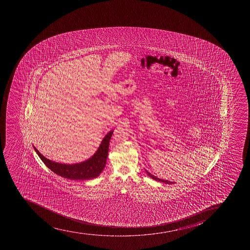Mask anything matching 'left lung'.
Here are the masks:
<instances>
[{
	"label": "left lung",
	"instance_id": "left-lung-1",
	"mask_svg": "<svg viewBox=\"0 0 250 250\" xmlns=\"http://www.w3.org/2000/svg\"><path fill=\"white\" fill-rule=\"evenodd\" d=\"M146 173L148 174L151 178H153L154 180L159 181V182H162V183H167V184H172V182L170 181L164 180V179H160V178H156V176L152 175L151 173H148L147 171H146Z\"/></svg>",
	"mask_w": 250,
	"mask_h": 250
}]
</instances>
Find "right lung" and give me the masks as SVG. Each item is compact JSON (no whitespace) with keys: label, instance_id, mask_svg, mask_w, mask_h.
Returning a JSON list of instances; mask_svg holds the SVG:
<instances>
[{"label":"right lung","instance_id":"1","mask_svg":"<svg viewBox=\"0 0 250 250\" xmlns=\"http://www.w3.org/2000/svg\"><path fill=\"white\" fill-rule=\"evenodd\" d=\"M112 134H113V130H111L106 134L104 140L102 141L96 153L94 154L91 158L80 164L65 165V164L56 163L45 158V156H43L40 153L35 146L34 149L45 166L58 175L63 178H69L72 180H87V179L97 178L105 167L107 154H108L109 143Z\"/></svg>","mask_w":250,"mask_h":250}]
</instances>
